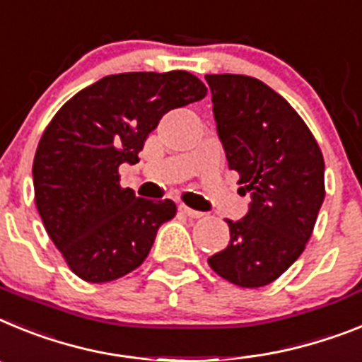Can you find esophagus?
Here are the masks:
<instances>
[{"label": "esophagus", "mask_w": 362, "mask_h": 362, "mask_svg": "<svg viewBox=\"0 0 362 362\" xmlns=\"http://www.w3.org/2000/svg\"><path fill=\"white\" fill-rule=\"evenodd\" d=\"M180 211L184 213V215L189 216V218H202V216H204L202 211H194V209L187 207L185 204H182V206H180Z\"/></svg>", "instance_id": "1"}]
</instances>
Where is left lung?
<instances>
[{
    "instance_id": "obj_1",
    "label": "left lung",
    "mask_w": 362,
    "mask_h": 362,
    "mask_svg": "<svg viewBox=\"0 0 362 362\" xmlns=\"http://www.w3.org/2000/svg\"><path fill=\"white\" fill-rule=\"evenodd\" d=\"M229 169L251 194L244 218L226 220L229 244L207 259L216 275L260 288L300 257L325 200V158L293 107L264 81L206 74Z\"/></svg>"
}]
</instances>
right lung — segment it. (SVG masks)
I'll return each mask as SVG.
<instances>
[{
    "mask_svg": "<svg viewBox=\"0 0 362 362\" xmlns=\"http://www.w3.org/2000/svg\"><path fill=\"white\" fill-rule=\"evenodd\" d=\"M206 94L187 71L122 72L74 94L47 125L33 163L34 200L80 279L100 284L136 269L160 226L177 215L173 200L140 199L122 187L118 168L140 160L165 112Z\"/></svg>",
    "mask_w": 362,
    "mask_h": 362,
    "instance_id": "obj_1",
    "label": "right lung"
}]
</instances>
